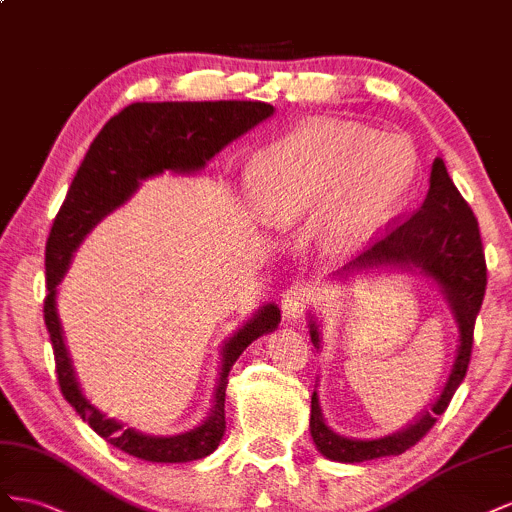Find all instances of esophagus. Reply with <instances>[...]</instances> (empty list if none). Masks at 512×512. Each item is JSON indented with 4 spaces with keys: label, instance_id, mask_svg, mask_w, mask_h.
<instances>
[{
    "label": "esophagus",
    "instance_id": "1",
    "mask_svg": "<svg viewBox=\"0 0 512 512\" xmlns=\"http://www.w3.org/2000/svg\"><path fill=\"white\" fill-rule=\"evenodd\" d=\"M313 300V291L309 285L304 283H294L289 285L285 291H283V315L287 319H298L302 317V313L309 309V304Z\"/></svg>",
    "mask_w": 512,
    "mask_h": 512
}]
</instances>
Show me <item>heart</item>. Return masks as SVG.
<instances>
[{
  "mask_svg": "<svg viewBox=\"0 0 512 512\" xmlns=\"http://www.w3.org/2000/svg\"><path fill=\"white\" fill-rule=\"evenodd\" d=\"M420 175L418 156L401 139H382L354 122L317 120L255 154L246 169L253 210L276 227L322 210L315 240L330 255L373 240L405 203Z\"/></svg>",
  "mask_w": 512,
  "mask_h": 512,
  "instance_id": "b5f03b06",
  "label": "heart"
}]
</instances>
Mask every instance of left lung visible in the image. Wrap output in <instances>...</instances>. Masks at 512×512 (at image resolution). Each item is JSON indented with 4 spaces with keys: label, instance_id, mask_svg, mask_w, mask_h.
I'll list each match as a JSON object with an SVG mask.
<instances>
[{
    "label": "left lung",
    "instance_id": "left-lung-1",
    "mask_svg": "<svg viewBox=\"0 0 512 512\" xmlns=\"http://www.w3.org/2000/svg\"><path fill=\"white\" fill-rule=\"evenodd\" d=\"M431 186L425 203L412 216L403 221L386 225L382 236H377L367 253H362L349 268H373V266H416L433 281L442 285L444 294L455 311L459 324V354L448 382L433 403L429 412L420 416L414 425L401 433H394L382 440H347L328 429L319 410L317 392L311 397V435L321 455L332 461L362 463L379 457L401 455L407 448L416 446L437 422V416L457 392L467 373L472 358L474 326L480 304L487 287V261L480 240L478 221L470 203L457 191L450 180L442 158L433 160ZM311 341L319 345L317 326L311 324Z\"/></svg>",
    "mask_w": 512,
    "mask_h": 512
}]
</instances>
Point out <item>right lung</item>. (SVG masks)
Instances as JSON below:
<instances>
[{
    "mask_svg": "<svg viewBox=\"0 0 512 512\" xmlns=\"http://www.w3.org/2000/svg\"><path fill=\"white\" fill-rule=\"evenodd\" d=\"M268 102H135L102 126L72 180L47 240V298L45 324L51 334L57 384L75 412L109 444L128 455L152 463H186L208 457L225 431V390L233 362L261 334L279 326L281 311L274 304L261 309L223 349L214 407L201 427L173 435L152 437L105 418L81 394L64 345L60 317L55 311V285L62 281L68 259L102 216L133 195L139 180L163 171H197L227 143L270 118Z\"/></svg>",
    "mask_w": 512,
    "mask_h": 512,
    "instance_id": "1",
    "label": "right lung"
}]
</instances>
